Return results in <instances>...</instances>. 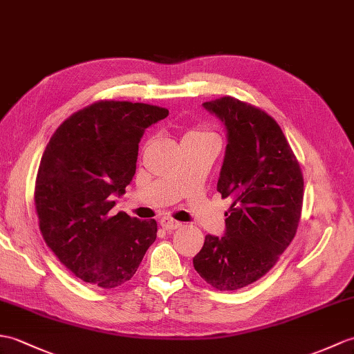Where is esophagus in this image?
I'll return each instance as SVG.
<instances>
[{
  "instance_id": "obj_1",
  "label": "esophagus",
  "mask_w": 354,
  "mask_h": 354,
  "mask_svg": "<svg viewBox=\"0 0 354 354\" xmlns=\"http://www.w3.org/2000/svg\"><path fill=\"white\" fill-rule=\"evenodd\" d=\"M160 225H161V227L164 229V231H175V229L183 226V223H180V221H176V220L169 218V217L161 218Z\"/></svg>"
}]
</instances>
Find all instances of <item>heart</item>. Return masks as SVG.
I'll use <instances>...</instances> for the list:
<instances>
[{"instance_id":"b5f03b06","label":"heart","mask_w":354,"mask_h":354,"mask_svg":"<svg viewBox=\"0 0 354 354\" xmlns=\"http://www.w3.org/2000/svg\"><path fill=\"white\" fill-rule=\"evenodd\" d=\"M208 137H216L214 134L211 133V131L205 129V128H190L185 131V134L183 137V140H199V138H208Z\"/></svg>"}]
</instances>
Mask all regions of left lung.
Listing matches in <instances>:
<instances>
[{
	"instance_id": "8db88e82",
	"label": "left lung",
	"mask_w": 354,
	"mask_h": 354,
	"mask_svg": "<svg viewBox=\"0 0 354 354\" xmlns=\"http://www.w3.org/2000/svg\"><path fill=\"white\" fill-rule=\"evenodd\" d=\"M227 129L217 192L231 197L226 234L207 235L193 266L218 291L241 290L276 266L297 232L303 174L279 123L234 96L203 102Z\"/></svg>"
}]
</instances>
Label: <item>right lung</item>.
<instances>
[{
  "instance_id": "obj_1",
  "label": "right lung",
  "mask_w": 354,
  "mask_h": 354,
  "mask_svg": "<svg viewBox=\"0 0 354 354\" xmlns=\"http://www.w3.org/2000/svg\"><path fill=\"white\" fill-rule=\"evenodd\" d=\"M158 105L102 100L55 129L39 164L35 207L49 249L81 281L110 290L136 274L157 221L111 214L133 180L145 129L167 118Z\"/></svg>"
}]
</instances>
